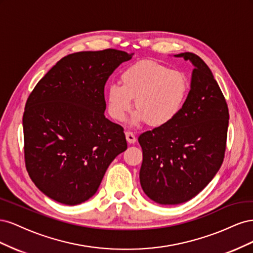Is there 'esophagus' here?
<instances>
[{
	"label": "esophagus",
	"instance_id": "obj_1",
	"mask_svg": "<svg viewBox=\"0 0 253 253\" xmlns=\"http://www.w3.org/2000/svg\"><path fill=\"white\" fill-rule=\"evenodd\" d=\"M126 138L128 143H135L136 142V137L132 132H126Z\"/></svg>",
	"mask_w": 253,
	"mask_h": 253
}]
</instances>
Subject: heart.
<instances>
[{
  "label": "heart",
  "mask_w": 253,
  "mask_h": 253,
  "mask_svg": "<svg viewBox=\"0 0 253 253\" xmlns=\"http://www.w3.org/2000/svg\"><path fill=\"white\" fill-rule=\"evenodd\" d=\"M120 84L106 89V108L110 116L124 121L132 110L136 112L132 125L147 124L152 127H164L179 116L190 91L188 76L154 60H140L125 68Z\"/></svg>",
  "instance_id": "heart-1"
}]
</instances>
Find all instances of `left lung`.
Returning <instances> with one entry per match:
<instances>
[{
  "label": "left lung",
  "instance_id": "1",
  "mask_svg": "<svg viewBox=\"0 0 253 253\" xmlns=\"http://www.w3.org/2000/svg\"><path fill=\"white\" fill-rule=\"evenodd\" d=\"M194 65L185 106L172 124L138 137L140 185L152 201L178 205L196 196L224 162L229 111L216 80L193 52L176 55Z\"/></svg>",
  "mask_w": 253,
  "mask_h": 253
}]
</instances>
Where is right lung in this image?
<instances>
[{
	"label": "right lung",
	"instance_id": "right-lung-1",
	"mask_svg": "<svg viewBox=\"0 0 253 253\" xmlns=\"http://www.w3.org/2000/svg\"><path fill=\"white\" fill-rule=\"evenodd\" d=\"M132 55L117 49L62 58L37 83L23 115L26 170L58 203L87 201L110 164L126 150L124 127L104 116V86Z\"/></svg>",
	"mask_w": 253,
	"mask_h": 253
}]
</instances>
